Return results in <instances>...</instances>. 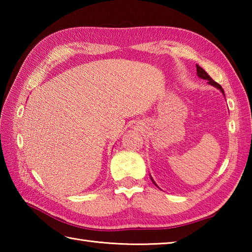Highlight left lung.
<instances>
[{"mask_svg":"<svg viewBox=\"0 0 252 252\" xmlns=\"http://www.w3.org/2000/svg\"><path fill=\"white\" fill-rule=\"evenodd\" d=\"M196 68H197V76L199 77L200 79H203V80H207L208 81V84H210V85H212V87H215V88H217L218 90H220L221 91V93L224 95V97H225V94H224V91H223V89H222V87L219 83H217L216 81H213V79L209 76V74L203 70V69L199 66V65H196ZM151 180L153 181V183L156 185L157 187H158V185L156 184V182L154 181V179L152 178V175H151Z\"/></svg>","mask_w":252,"mask_h":252,"instance_id":"8db88e82","label":"left lung"}]
</instances>
